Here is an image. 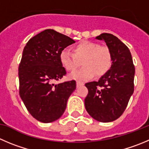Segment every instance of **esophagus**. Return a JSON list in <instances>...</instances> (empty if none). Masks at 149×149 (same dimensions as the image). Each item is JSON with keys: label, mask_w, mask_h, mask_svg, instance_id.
<instances>
[{"label": "esophagus", "mask_w": 149, "mask_h": 149, "mask_svg": "<svg viewBox=\"0 0 149 149\" xmlns=\"http://www.w3.org/2000/svg\"><path fill=\"white\" fill-rule=\"evenodd\" d=\"M83 85H84V83H81V82H79V81L77 82V88L80 87V86H83Z\"/></svg>", "instance_id": "34e87169"}]
</instances>
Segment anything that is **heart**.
<instances>
[{
	"instance_id": "obj_1",
	"label": "heart",
	"mask_w": 149,
	"mask_h": 149,
	"mask_svg": "<svg viewBox=\"0 0 149 149\" xmlns=\"http://www.w3.org/2000/svg\"><path fill=\"white\" fill-rule=\"evenodd\" d=\"M72 52L63 50L60 61L68 72H75L81 62L83 67L72 74L71 77L78 80L91 78L93 74L101 77L108 72L113 64V56L110 48L96 42L83 40L72 47Z\"/></svg>"
}]
</instances>
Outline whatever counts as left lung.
<instances>
[{"label":"left lung","mask_w":149,"mask_h":149,"mask_svg":"<svg viewBox=\"0 0 149 149\" xmlns=\"http://www.w3.org/2000/svg\"><path fill=\"white\" fill-rule=\"evenodd\" d=\"M96 39L104 40L113 56L111 68L99 81L85 84L88 90L85 107L100 122H110L124 112L134 91V66L129 48L116 36L104 33Z\"/></svg>","instance_id":"obj_1"}]
</instances>
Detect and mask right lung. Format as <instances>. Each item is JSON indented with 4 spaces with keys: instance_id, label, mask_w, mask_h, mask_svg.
<instances>
[{
    "instance_id": "obj_1",
    "label": "right lung",
    "mask_w": 149,
    "mask_h": 149,
    "mask_svg": "<svg viewBox=\"0 0 149 149\" xmlns=\"http://www.w3.org/2000/svg\"><path fill=\"white\" fill-rule=\"evenodd\" d=\"M74 41L52 29L31 38L25 46L19 65V93L31 115L38 121L50 123L64 113L76 81L56 84L66 74L60 54Z\"/></svg>"
}]
</instances>
